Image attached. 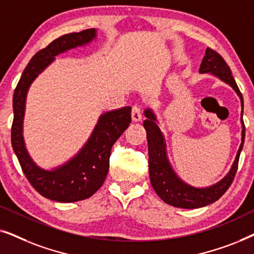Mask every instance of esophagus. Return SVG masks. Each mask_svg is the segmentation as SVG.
I'll use <instances>...</instances> for the list:
<instances>
[{
  "label": "esophagus",
  "instance_id": "34e87169",
  "mask_svg": "<svg viewBox=\"0 0 254 254\" xmlns=\"http://www.w3.org/2000/svg\"><path fill=\"white\" fill-rule=\"evenodd\" d=\"M131 119H133V121H135V123L141 121L142 112H141V109L138 106H133V109H131Z\"/></svg>",
  "mask_w": 254,
  "mask_h": 254
}]
</instances>
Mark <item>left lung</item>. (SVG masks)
Masks as SVG:
<instances>
[{
	"label": "left lung",
	"instance_id": "left-lung-1",
	"mask_svg": "<svg viewBox=\"0 0 254 254\" xmlns=\"http://www.w3.org/2000/svg\"><path fill=\"white\" fill-rule=\"evenodd\" d=\"M200 74H211L215 77L220 78L222 82L230 85L234 91L241 99L242 113V142L236 155V158L232 163L230 171L222 178L220 182L207 187H195L190 185L177 175L175 169L172 168L170 159L168 157L166 150V142L164 134L162 133L158 126V120L154 111L151 109L144 110V116L147 119L143 121V126L147 131L148 140V152H149V177L152 189L157 193V195L164 201L165 203L177 208L184 209H194V208L204 207L217 201L227 190L230 187L232 180L237 172L238 159L243 149L245 138V127L243 123V96L236 84L234 77L231 75V70L223 60V58L216 52L207 48L202 62L199 69Z\"/></svg>",
	"mask_w": 254,
	"mask_h": 254
}]
</instances>
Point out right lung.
I'll return each mask as SVG.
<instances>
[{"label":"right lung","mask_w":254,"mask_h":254,"mask_svg":"<svg viewBox=\"0 0 254 254\" xmlns=\"http://www.w3.org/2000/svg\"><path fill=\"white\" fill-rule=\"evenodd\" d=\"M96 38L97 30L89 29L55 39L31 59L13 93V151L33 189L46 199L58 202H76L88 199L100 189L109 172L111 148L131 121V107L125 106L103 113L77 154L64 164L44 169L31 157L24 140L23 125L27 92L34 79L55 61V57L74 48L88 46Z\"/></svg>","instance_id":"add662e5"}]
</instances>
